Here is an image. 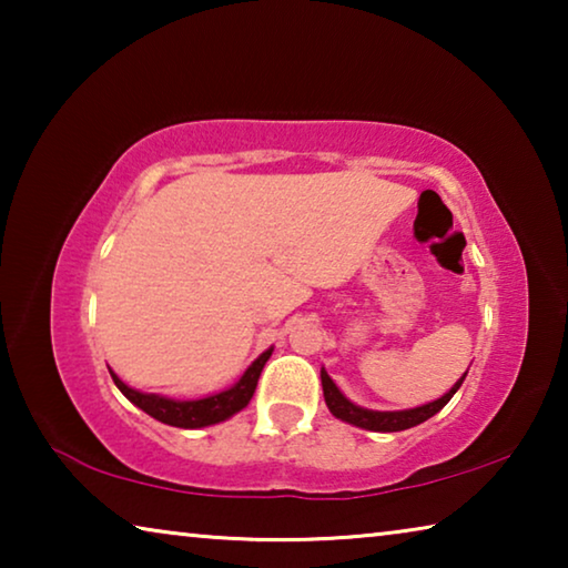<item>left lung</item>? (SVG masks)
Returning <instances> with one entry per match:
<instances>
[{"instance_id":"8db88e82","label":"left lung","mask_w":568,"mask_h":568,"mask_svg":"<svg viewBox=\"0 0 568 568\" xmlns=\"http://www.w3.org/2000/svg\"><path fill=\"white\" fill-rule=\"evenodd\" d=\"M464 378L456 381V386L450 388L446 396H440L434 403H426V406H420V408H410V410H368V408L353 406V403L345 398L338 388H335V383L331 381L328 373L321 371L323 396H325V403H328V408H331L333 416L345 420V423H353V426L365 428V430H381V434H396V430L413 428V426H418V423L428 420L430 416H436V413L444 408L450 398H454V393L460 388V383H464Z\"/></svg>"}]
</instances>
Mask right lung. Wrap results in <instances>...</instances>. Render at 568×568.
<instances>
[{"label": "right lung", "mask_w": 568, "mask_h": 568, "mask_svg": "<svg viewBox=\"0 0 568 568\" xmlns=\"http://www.w3.org/2000/svg\"><path fill=\"white\" fill-rule=\"evenodd\" d=\"M271 353L273 348L265 351L261 358L250 365V368L243 373V378H240L233 388L215 393V396L210 398H200V400H172L165 396H155V393H140L130 386H124L112 371L110 376L114 381V386L124 393V398L145 410L148 416L178 428H203V426H213V423L225 420L233 416V413L243 410L247 406L255 393L257 378H261L263 365L267 363V358H271Z\"/></svg>", "instance_id": "1"}]
</instances>
